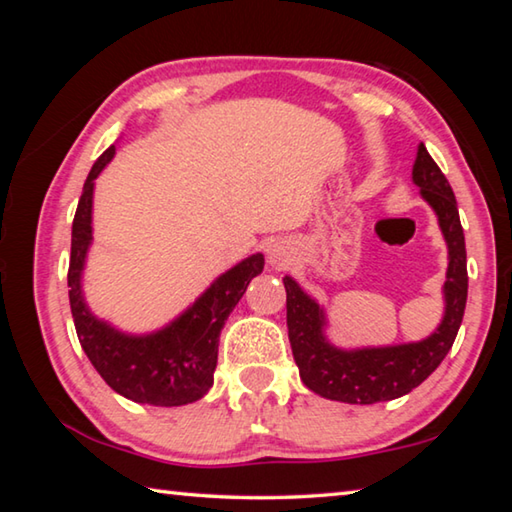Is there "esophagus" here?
<instances>
[{"label": "esophagus", "instance_id": "obj_1", "mask_svg": "<svg viewBox=\"0 0 512 512\" xmlns=\"http://www.w3.org/2000/svg\"><path fill=\"white\" fill-rule=\"evenodd\" d=\"M289 257H291V250L284 241H275V244L268 248V262H271L275 268L287 266Z\"/></svg>", "mask_w": 512, "mask_h": 512}]
</instances>
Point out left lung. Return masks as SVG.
Returning <instances> with one entry per match:
<instances>
[{
    "mask_svg": "<svg viewBox=\"0 0 512 512\" xmlns=\"http://www.w3.org/2000/svg\"><path fill=\"white\" fill-rule=\"evenodd\" d=\"M413 183L422 198L438 214L449 248L445 280V318L429 339L420 343L391 345V348L339 350L323 336L325 316L314 300L291 277H284L287 289L289 341L300 368V379L320 397L348 404H377L402 397L418 388L452 350L458 327L463 323L467 302V253L463 225L458 219L456 196L445 173L418 146L413 164Z\"/></svg>",
    "mask_w": 512,
    "mask_h": 512,
    "instance_id": "obj_1",
    "label": "left lung"
}]
</instances>
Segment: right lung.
<instances>
[{"label": "right lung", "instance_id": "right-lung-1", "mask_svg": "<svg viewBox=\"0 0 512 512\" xmlns=\"http://www.w3.org/2000/svg\"><path fill=\"white\" fill-rule=\"evenodd\" d=\"M115 155V146L92 164L72 223L67 287L69 307L81 348L103 381L119 395L140 404L183 406L201 400L214 381L219 336L248 282L262 273L264 255H253L223 273L183 316L149 336H128L90 314L81 293L85 253L92 241L94 178Z\"/></svg>", "mask_w": 512, "mask_h": 512}]
</instances>
